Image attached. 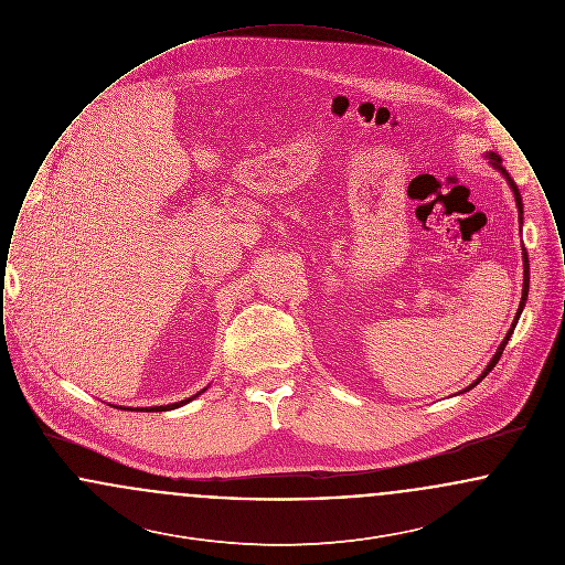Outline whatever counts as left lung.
I'll return each instance as SVG.
<instances>
[{
	"label": "left lung",
	"instance_id": "obj_1",
	"mask_svg": "<svg viewBox=\"0 0 565 565\" xmlns=\"http://www.w3.org/2000/svg\"><path fill=\"white\" fill-rule=\"evenodd\" d=\"M489 159L491 162L504 173V178L509 180V184H511L512 192H514V201H516V207H519V220H521V214H523V205H521V194H519V189H516V184H514V180H512L511 175L507 173V169L500 164V157L498 154H493V152H489ZM527 292H530V260H527V252L523 249V296H521V302H519V309H516V318H514V322H512L511 330H509V334L504 337V341L500 343V348L495 351V355L491 358V362L487 364V369L483 371V375L479 376L468 390H472L475 385H479L481 381H483L484 376L491 373V369L498 364V360L502 358V351L507 348V343H509V339H511L512 330H514V326H516V320H519V316H521V311H523V307H525V300H527ZM466 392V390H463Z\"/></svg>",
	"mask_w": 565,
	"mask_h": 565
}]
</instances>
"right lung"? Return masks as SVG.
<instances>
[{"mask_svg": "<svg viewBox=\"0 0 565 565\" xmlns=\"http://www.w3.org/2000/svg\"><path fill=\"white\" fill-rule=\"evenodd\" d=\"M201 394V392H199ZM199 394H194L192 398H196ZM192 398H189V401H182V403H173V404H164V406H146V411H171V408H178V406H182V404L190 403ZM118 408V406H116ZM127 411H135V408H127ZM137 411H143V408H137Z\"/></svg>", "mask_w": 565, "mask_h": 565, "instance_id": "1", "label": "right lung"}]
</instances>
